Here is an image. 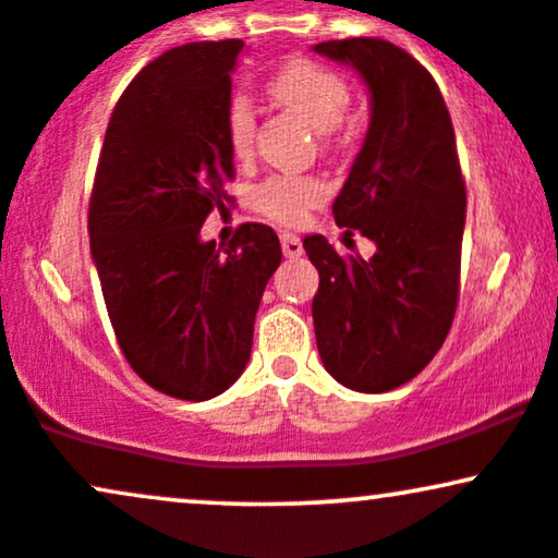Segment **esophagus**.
Instances as JSON below:
<instances>
[{"label":"esophagus","mask_w":558,"mask_h":558,"mask_svg":"<svg viewBox=\"0 0 558 558\" xmlns=\"http://www.w3.org/2000/svg\"><path fill=\"white\" fill-rule=\"evenodd\" d=\"M280 246H283V254L288 259H296L301 257V252H304V246H301V239L296 233H280Z\"/></svg>","instance_id":"1"}]
</instances>
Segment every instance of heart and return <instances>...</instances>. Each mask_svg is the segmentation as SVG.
Segmentation results:
<instances>
[{
	"label": "heart",
	"instance_id": "heart-1",
	"mask_svg": "<svg viewBox=\"0 0 558 558\" xmlns=\"http://www.w3.org/2000/svg\"><path fill=\"white\" fill-rule=\"evenodd\" d=\"M286 110L296 112L315 131L323 133L325 151H332L345 136L343 118L351 105V86L338 70L315 60H293L267 83ZM257 110L248 96L235 94L226 110L228 149L235 159L254 151ZM252 207L280 226H301L315 207L328 198V183L317 175H270L252 189Z\"/></svg>",
	"mask_w": 558,
	"mask_h": 558
}]
</instances>
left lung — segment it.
Returning <instances> with one entry per match:
<instances>
[{"mask_svg":"<svg viewBox=\"0 0 558 558\" xmlns=\"http://www.w3.org/2000/svg\"><path fill=\"white\" fill-rule=\"evenodd\" d=\"M315 52L354 65L373 96L332 215L377 246L369 259L341 257L323 235L304 239L319 272L317 349L341 386L386 393L430 364L457 315L466 213L457 136L438 83L396 44L341 38Z\"/></svg>","mask_w":558,"mask_h":558,"instance_id":"8db88e82","label":"left lung"}]
</instances>
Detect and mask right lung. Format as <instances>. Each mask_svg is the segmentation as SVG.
Masks as SVG:
<instances>
[{"mask_svg": "<svg viewBox=\"0 0 558 558\" xmlns=\"http://www.w3.org/2000/svg\"><path fill=\"white\" fill-rule=\"evenodd\" d=\"M241 49V38L183 44L141 70L114 105L88 198L114 338L146 386L183 401L239 380L283 259L262 222H243L226 248L198 241L209 213L233 204L226 110Z\"/></svg>", "mask_w": 558, "mask_h": 558, "instance_id": "right-lung-1", "label": "right lung"}]
</instances>
